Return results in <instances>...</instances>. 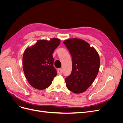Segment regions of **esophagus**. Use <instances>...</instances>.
Masks as SVG:
<instances>
[{
    "label": "esophagus",
    "instance_id": "1",
    "mask_svg": "<svg viewBox=\"0 0 123 123\" xmlns=\"http://www.w3.org/2000/svg\"><path fill=\"white\" fill-rule=\"evenodd\" d=\"M62 69L59 68L58 69V74H59V75H61V74H62Z\"/></svg>",
    "mask_w": 123,
    "mask_h": 123
}]
</instances>
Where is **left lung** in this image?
Masks as SVG:
<instances>
[{"label": "left lung", "instance_id": "1", "mask_svg": "<svg viewBox=\"0 0 123 123\" xmlns=\"http://www.w3.org/2000/svg\"><path fill=\"white\" fill-rule=\"evenodd\" d=\"M72 59V72L66 77V87L75 93L86 91L97 76L99 57L94 48L85 40L71 38L64 41Z\"/></svg>", "mask_w": 123, "mask_h": 123}]
</instances>
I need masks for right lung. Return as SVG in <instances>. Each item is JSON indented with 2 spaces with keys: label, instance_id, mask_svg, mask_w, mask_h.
<instances>
[{
  "label": "right lung",
  "instance_id": "obj_1",
  "mask_svg": "<svg viewBox=\"0 0 123 123\" xmlns=\"http://www.w3.org/2000/svg\"><path fill=\"white\" fill-rule=\"evenodd\" d=\"M60 40H38L34 45L25 49L23 55V66L25 76L33 87L43 90L51 85L57 75L54 67L52 54Z\"/></svg>",
  "mask_w": 123,
  "mask_h": 123
}]
</instances>
